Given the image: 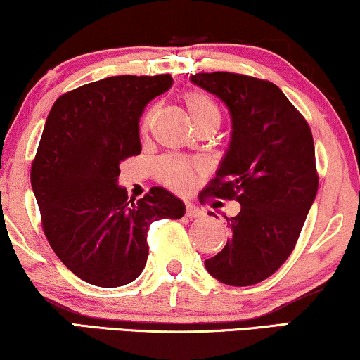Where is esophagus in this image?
Returning a JSON list of instances; mask_svg holds the SVG:
<instances>
[{
	"mask_svg": "<svg viewBox=\"0 0 360 360\" xmlns=\"http://www.w3.org/2000/svg\"><path fill=\"white\" fill-rule=\"evenodd\" d=\"M203 215H205V212H203L200 207H197L192 202L187 203V217H188V219H198V217H203Z\"/></svg>",
	"mask_w": 360,
	"mask_h": 360,
	"instance_id": "obj_1",
	"label": "esophagus"
}]
</instances>
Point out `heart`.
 <instances>
[{
	"instance_id": "heart-1",
	"label": "heart",
	"mask_w": 360,
	"mask_h": 360,
	"mask_svg": "<svg viewBox=\"0 0 360 360\" xmlns=\"http://www.w3.org/2000/svg\"><path fill=\"white\" fill-rule=\"evenodd\" d=\"M184 100L195 127L200 128L203 125H210V123H219L220 125L221 115L219 106L207 95L200 91H188ZM148 122L150 117H146L143 128L148 127ZM158 176L167 187L176 190V192H187L192 188L195 181V165L184 158L167 157L160 162Z\"/></svg>"
}]
</instances>
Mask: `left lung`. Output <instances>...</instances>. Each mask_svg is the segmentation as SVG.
I'll use <instances>...</instances> for the list:
<instances>
[{
    "label": "left lung",
    "instance_id": "8db88e82",
    "mask_svg": "<svg viewBox=\"0 0 360 360\" xmlns=\"http://www.w3.org/2000/svg\"><path fill=\"white\" fill-rule=\"evenodd\" d=\"M190 82L224 101L232 120L229 148L205 192L240 203L238 215L225 217L232 237L205 269L227 285H254L288 259L316 200L312 131L265 79L217 72Z\"/></svg>",
    "mask_w": 360,
    "mask_h": 360
}]
</instances>
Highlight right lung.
<instances>
[{"label":"right lung","mask_w":360,"mask_h":360,"mask_svg":"<svg viewBox=\"0 0 360 360\" xmlns=\"http://www.w3.org/2000/svg\"><path fill=\"white\" fill-rule=\"evenodd\" d=\"M172 85L170 75L103 78L61 95L48 113L31 187L58 259L91 285L135 281L148 259L150 224L185 215L163 187L135 200L118 185L120 163L141 152V112Z\"/></svg>","instance_id":"add662e5"}]
</instances>
